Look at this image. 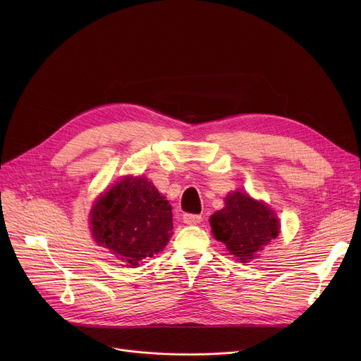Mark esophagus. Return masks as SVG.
Listing matches in <instances>:
<instances>
[{"mask_svg":"<svg viewBox=\"0 0 361 361\" xmlns=\"http://www.w3.org/2000/svg\"><path fill=\"white\" fill-rule=\"evenodd\" d=\"M183 221L188 225H197L202 222V216L195 215V214H185V215H183Z\"/></svg>","mask_w":361,"mask_h":361,"instance_id":"esophagus-1","label":"esophagus"}]
</instances>
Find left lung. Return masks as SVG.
<instances>
[{"instance_id":"8db88e82","label":"left lung","mask_w":361,"mask_h":361,"mask_svg":"<svg viewBox=\"0 0 361 361\" xmlns=\"http://www.w3.org/2000/svg\"><path fill=\"white\" fill-rule=\"evenodd\" d=\"M211 226L215 238L241 262L256 257L279 233V222L269 207L241 192L225 197V207L211 216Z\"/></svg>"}]
</instances>
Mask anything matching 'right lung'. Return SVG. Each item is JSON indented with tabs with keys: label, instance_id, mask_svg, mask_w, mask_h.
<instances>
[{
	"label": "right lung",
	"instance_id": "1",
	"mask_svg": "<svg viewBox=\"0 0 361 361\" xmlns=\"http://www.w3.org/2000/svg\"><path fill=\"white\" fill-rule=\"evenodd\" d=\"M92 234L126 267L161 252L173 235L171 204L142 177H126L94 203Z\"/></svg>",
	"mask_w": 361,
	"mask_h": 361
}]
</instances>
